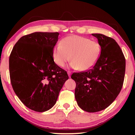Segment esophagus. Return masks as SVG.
Here are the masks:
<instances>
[{
	"label": "esophagus",
	"instance_id": "34e87169",
	"mask_svg": "<svg viewBox=\"0 0 135 135\" xmlns=\"http://www.w3.org/2000/svg\"><path fill=\"white\" fill-rule=\"evenodd\" d=\"M71 72L70 71H67V74L68 75V76H69V77H70L71 76Z\"/></svg>",
	"mask_w": 135,
	"mask_h": 135
}]
</instances>
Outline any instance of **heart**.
I'll return each mask as SVG.
<instances>
[{
	"label": "heart",
	"instance_id": "heart-1",
	"mask_svg": "<svg viewBox=\"0 0 135 135\" xmlns=\"http://www.w3.org/2000/svg\"><path fill=\"white\" fill-rule=\"evenodd\" d=\"M101 52L99 43L77 35L67 36L54 47V62L64 67L71 58V67L80 71L92 68L97 62Z\"/></svg>",
	"mask_w": 135,
	"mask_h": 135
}]
</instances>
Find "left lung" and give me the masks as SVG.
I'll return each instance as SVG.
<instances>
[{"mask_svg":"<svg viewBox=\"0 0 135 135\" xmlns=\"http://www.w3.org/2000/svg\"><path fill=\"white\" fill-rule=\"evenodd\" d=\"M101 46L99 59L86 71L74 73L75 98L83 110L95 113L107 108L122 90L124 79L126 59L119 45L113 38L92 34Z\"/></svg>","mask_w":135,"mask_h":135,"instance_id":"1","label":"left lung"}]
</instances>
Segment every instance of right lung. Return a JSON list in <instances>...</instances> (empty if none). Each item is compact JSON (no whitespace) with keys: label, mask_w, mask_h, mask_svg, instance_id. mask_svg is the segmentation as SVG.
I'll list each match as a JSON object with an SVG mask.
<instances>
[{"label":"right lung","mask_w":135,"mask_h":135,"mask_svg":"<svg viewBox=\"0 0 135 135\" xmlns=\"http://www.w3.org/2000/svg\"><path fill=\"white\" fill-rule=\"evenodd\" d=\"M59 33L35 32L22 36L9 56V74L15 94L27 107L49 110L68 79L66 71L55 63L52 52Z\"/></svg>","instance_id":"right-lung-1"}]
</instances>
